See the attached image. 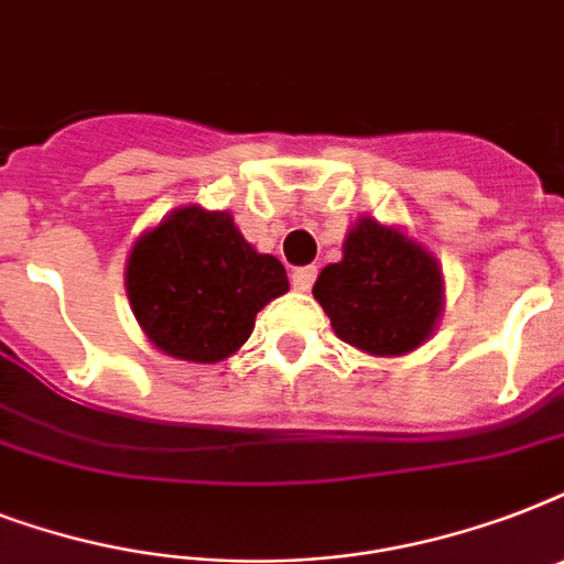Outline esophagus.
Returning a JSON list of instances; mask_svg holds the SVG:
<instances>
[{
    "label": "esophagus",
    "mask_w": 564,
    "mask_h": 564,
    "mask_svg": "<svg viewBox=\"0 0 564 564\" xmlns=\"http://www.w3.org/2000/svg\"><path fill=\"white\" fill-rule=\"evenodd\" d=\"M316 274H318L316 265H301V269L292 272V286H295L299 292H310V286L316 283Z\"/></svg>",
    "instance_id": "34e87169"
}]
</instances>
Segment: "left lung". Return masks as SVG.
I'll use <instances>...</instances> for the list:
<instances>
[{"label":"left lung","mask_w":564,"mask_h":564,"mask_svg":"<svg viewBox=\"0 0 564 564\" xmlns=\"http://www.w3.org/2000/svg\"><path fill=\"white\" fill-rule=\"evenodd\" d=\"M313 295L343 343L398 357L433 334L442 313V269L394 228L360 219L345 239L343 260L322 269Z\"/></svg>","instance_id":"left-lung-1"}]
</instances>
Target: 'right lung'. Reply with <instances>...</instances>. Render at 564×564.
<instances>
[{"instance_id":"right-lung-1","label":"right lung","mask_w":564,"mask_h":564,"mask_svg":"<svg viewBox=\"0 0 564 564\" xmlns=\"http://www.w3.org/2000/svg\"><path fill=\"white\" fill-rule=\"evenodd\" d=\"M128 299L163 354L219 362L254 330V316L290 290L286 269L257 254L230 213L181 207L128 257Z\"/></svg>"}]
</instances>
